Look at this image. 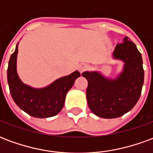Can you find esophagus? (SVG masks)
<instances>
[{"instance_id": "34e87169", "label": "esophagus", "mask_w": 153, "mask_h": 153, "mask_svg": "<svg viewBox=\"0 0 153 153\" xmlns=\"http://www.w3.org/2000/svg\"><path fill=\"white\" fill-rule=\"evenodd\" d=\"M88 65H87V64H80L79 65V70L80 73H83V71H85L88 69Z\"/></svg>"}]
</instances>
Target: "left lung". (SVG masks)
<instances>
[{"instance_id":"1","label":"left lung","mask_w":153,"mask_h":153,"mask_svg":"<svg viewBox=\"0 0 153 153\" xmlns=\"http://www.w3.org/2000/svg\"><path fill=\"white\" fill-rule=\"evenodd\" d=\"M112 55L125 63L116 79L106 78L97 71L82 74L88 80L86 96L91 111L106 119L117 118L133 109L140 97L144 79L141 53L128 37L116 45Z\"/></svg>"}]
</instances>
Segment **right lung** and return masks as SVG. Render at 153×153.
<instances>
[{"mask_svg":"<svg viewBox=\"0 0 153 153\" xmlns=\"http://www.w3.org/2000/svg\"><path fill=\"white\" fill-rule=\"evenodd\" d=\"M18 45L9 60L7 69L10 92L14 102L25 112L36 118H47L62 110L68 91L80 76L79 71L58 79L43 88H33L22 82L16 70Z\"/></svg>","mask_w":153,"mask_h":153,"instance_id":"obj_1","label":"right lung"}]
</instances>
